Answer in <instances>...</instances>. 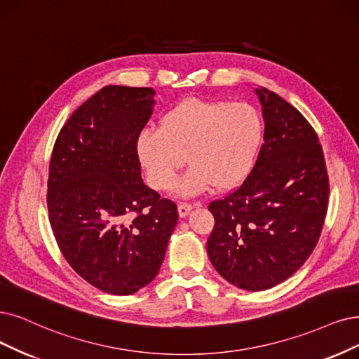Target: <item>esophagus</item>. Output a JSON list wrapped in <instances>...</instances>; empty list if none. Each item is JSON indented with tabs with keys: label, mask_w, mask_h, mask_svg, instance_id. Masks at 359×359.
<instances>
[{
	"label": "esophagus",
	"mask_w": 359,
	"mask_h": 359,
	"mask_svg": "<svg viewBox=\"0 0 359 359\" xmlns=\"http://www.w3.org/2000/svg\"><path fill=\"white\" fill-rule=\"evenodd\" d=\"M192 204L191 203H179V216L184 217L191 213Z\"/></svg>",
	"instance_id": "obj_1"
}]
</instances>
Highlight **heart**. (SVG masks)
I'll return each mask as SVG.
<instances>
[{
	"mask_svg": "<svg viewBox=\"0 0 359 359\" xmlns=\"http://www.w3.org/2000/svg\"><path fill=\"white\" fill-rule=\"evenodd\" d=\"M263 119L247 102L187 99L170 108L159 128L140 131L136 151L151 188L167 191L184 159L191 164L177 189L194 195L238 187L255 165Z\"/></svg>",
	"mask_w": 359,
	"mask_h": 359,
	"instance_id": "heart-1",
	"label": "heart"
}]
</instances>
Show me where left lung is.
<instances>
[{"label":"left lung","instance_id":"8db88e82","mask_svg":"<svg viewBox=\"0 0 359 359\" xmlns=\"http://www.w3.org/2000/svg\"><path fill=\"white\" fill-rule=\"evenodd\" d=\"M264 143L235 191L211 201L207 253L231 284L262 291L285 281L312 255L327 215L330 182L313 127L294 106L257 88Z\"/></svg>","mask_w":359,"mask_h":359}]
</instances>
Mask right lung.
<instances>
[{"label":"right lung","mask_w":359,"mask_h":359,"mask_svg":"<svg viewBox=\"0 0 359 359\" xmlns=\"http://www.w3.org/2000/svg\"><path fill=\"white\" fill-rule=\"evenodd\" d=\"M151 87L106 86L74 111L53 146L47 207L63 257L87 283L126 296L161 268L179 213L142 180L136 142Z\"/></svg>","instance_id":"right-lung-1"}]
</instances>
